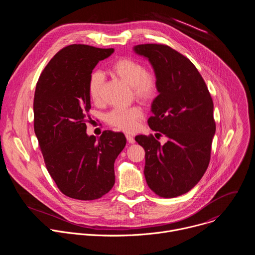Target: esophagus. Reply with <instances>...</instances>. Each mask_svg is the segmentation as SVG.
<instances>
[{
	"instance_id": "1",
	"label": "esophagus",
	"mask_w": 255,
	"mask_h": 255,
	"mask_svg": "<svg viewBox=\"0 0 255 255\" xmlns=\"http://www.w3.org/2000/svg\"><path fill=\"white\" fill-rule=\"evenodd\" d=\"M126 139H127L128 143H131V144L135 143V139H134V137H132V136H130V135H126Z\"/></svg>"
}]
</instances>
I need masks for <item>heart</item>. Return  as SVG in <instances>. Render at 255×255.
<instances>
[{
  "mask_svg": "<svg viewBox=\"0 0 255 255\" xmlns=\"http://www.w3.org/2000/svg\"><path fill=\"white\" fill-rule=\"evenodd\" d=\"M109 72L132 87L134 98L140 102L149 103L158 95L159 79L157 72L153 69H145V66L139 60L120 57L109 66ZM103 85V75L99 71L93 72L88 83V93L91 100L96 104L102 101ZM142 117V109L133 106L124 110L117 109L110 112L107 119L111 126L125 132H132L136 129Z\"/></svg>",
  "mask_w": 255,
  "mask_h": 255,
  "instance_id": "1",
  "label": "heart"
}]
</instances>
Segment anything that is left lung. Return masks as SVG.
Listing matches in <instances>:
<instances>
[{
    "instance_id": "obj_1",
    "label": "left lung",
    "mask_w": 255,
    "mask_h": 255,
    "mask_svg": "<svg viewBox=\"0 0 255 255\" xmlns=\"http://www.w3.org/2000/svg\"><path fill=\"white\" fill-rule=\"evenodd\" d=\"M134 51L147 57L157 72L159 95L152 103L148 125L167 137L164 144L153 135L135 137L145 150V179L157 196L174 198L193 189L208 168L216 131L213 100L199 70L185 55L152 43L136 45Z\"/></svg>"
}]
</instances>
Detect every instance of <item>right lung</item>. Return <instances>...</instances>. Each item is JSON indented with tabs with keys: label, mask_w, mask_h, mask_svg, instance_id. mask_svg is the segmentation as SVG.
Returning <instances> with one entry per match:
<instances>
[{
	"label": "right lung",
	"mask_w": 255,
	"mask_h": 255,
	"mask_svg": "<svg viewBox=\"0 0 255 255\" xmlns=\"http://www.w3.org/2000/svg\"><path fill=\"white\" fill-rule=\"evenodd\" d=\"M113 52V48L68 45L51 58L36 85L34 131L46 168L60 192L76 200H97L110 192L115 159L126 145L121 132L107 130L98 139L86 132L90 76Z\"/></svg>",
	"instance_id": "obj_1"
}]
</instances>
